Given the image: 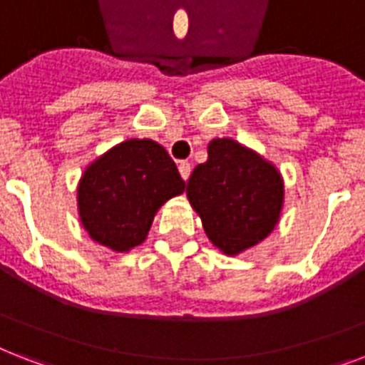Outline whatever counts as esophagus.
Wrapping results in <instances>:
<instances>
[{
	"label": "esophagus",
	"mask_w": 365,
	"mask_h": 365,
	"mask_svg": "<svg viewBox=\"0 0 365 365\" xmlns=\"http://www.w3.org/2000/svg\"><path fill=\"white\" fill-rule=\"evenodd\" d=\"M178 168H180V174H182V178L187 182L189 176H191V165H189L187 161H182L180 165H178Z\"/></svg>",
	"instance_id": "esophagus-1"
}]
</instances>
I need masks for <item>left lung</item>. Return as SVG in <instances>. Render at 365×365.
I'll use <instances>...</instances> for the list:
<instances>
[{
    "mask_svg": "<svg viewBox=\"0 0 365 365\" xmlns=\"http://www.w3.org/2000/svg\"><path fill=\"white\" fill-rule=\"evenodd\" d=\"M283 178L264 157L232 138H213L208 161L195 167L187 198L225 255H238L268 236L283 208Z\"/></svg>",
    "mask_w": 365,
    "mask_h": 365,
    "instance_id": "obj_1",
    "label": "left lung"
}]
</instances>
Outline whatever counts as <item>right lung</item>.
<instances>
[{
    "label": "right lung",
    "mask_w": 365,
    "mask_h": 365,
    "mask_svg": "<svg viewBox=\"0 0 365 365\" xmlns=\"http://www.w3.org/2000/svg\"><path fill=\"white\" fill-rule=\"evenodd\" d=\"M183 189L176 163L161 144L131 138L84 170L76 197L80 221L93 242L123 253L146 240L157 210Z\"/></svg>",
    "instance_id": "right-lung-1"
}]
</instances>
